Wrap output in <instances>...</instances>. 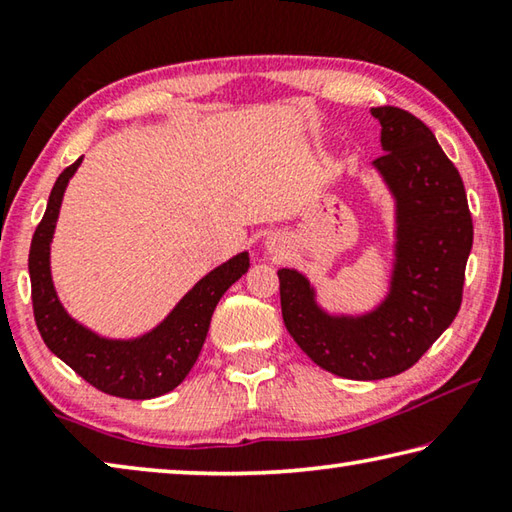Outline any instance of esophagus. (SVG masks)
Instances as JSON below:
<instances>
[{
  "label": "esophagus",
  "mask_w": 512,
  "mask_h": 512,
  "mask_svg": "<svg viewBox=\"0 0 512 512\" xmlns=\"http://www.w3.org/2000/svg\"><path fill=\"white\" fill-rule=\"evenodd\" d=\"M264 246H266L268 253H273V255L287 253V239H284L282 235H268L266 241H264Z\"/></svg>",
  "instance_id": "34e87169"
}]
</instances>
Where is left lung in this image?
<instances>
[{
	"instance_id": "obj_1",
	"label": "left lung",
	"mask_w": 512,
	"mask_h": 512,
	"mask_svg": "<svg viewBox=\"0 0 512 512\" xmlns=\"http://www.w3.org/2000/svg\"><path fill=\"white\" fill-rule=\"evenodd\" d=\"M381 153L372 171L393 201L386 293L366 311H329L298 268H280L282 318L307 357L336 377L375 381L409 370L452 325L472 250L461 173L427 126L393 106L372 108Z\"/></svg>"
}]
</instances>
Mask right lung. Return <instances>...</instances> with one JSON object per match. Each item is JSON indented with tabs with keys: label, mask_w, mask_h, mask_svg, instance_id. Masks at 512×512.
<instances>
[{
	"label": "right lung",
	"mask_w": 512,
	"mask_h": 512,
	"mask_svg": "<svg viewBox=\"0 0 512 512\" xmlns=\"http://www.w3.org/2000/svg\"><path fill=\"white\" fill-rule=\"evenodd\" d=\"M81 162L83 158L58 176L31 241L29 275L36 325L47 348L94 388L124 400H153L173 391L189 375L221 296L250 268L248 250L203 275L149 332L133 339L94 332L65 309L51 277V241L60 205Z\"/></svg>",
	"instance_id": "obj_1"
}]
</instances>
